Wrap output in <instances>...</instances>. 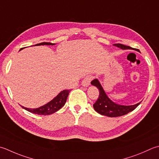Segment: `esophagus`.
I'll use <instances>...</instances> for the list:
<instances>
[{"label": "esophagus", "mask_w": 159, "mask_h": 159, "mask_svg": "<svg viewBox=\"0 0 159 159\" xmlns=\"http://www.w3.org/2000/svg\"><path fill=\"white\" fill-rule=\"evenodd\" d=\"M92 79H93V76H86L85 79L83 80L82 85L83 86H88V85H89V84H90V83H91Z\"/></svg>", "instance_id": "obj_1"}]
</instances>
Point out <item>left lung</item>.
Segmentation results:
<instances>
[{
    "mask_svg": "<svg viewBox=\"0 0 159 159\" xmlns=\"http://www.w3.org/2000/svg\"><path fill=\"white\" fill-rule=\"evenodd\" d=\"M114 45L122 49H132L129 46H126L125 45L120 44V43L114 44ZM91 83L92 85L96 86L99 90L98 98L94 102V104L93 105V107H94L96 111H97L98 113L101 115H105V116L109 117H118L123 116V115L128 114L130 111L135 110L139 106V105L141 103V102H139L136 105H128V106L116 104L107 97V96L105 94L100 83L98 82L97 79L92 80Z\"/></svg>",
    "mask_w": 159,
    "mask_h": 159,
    "instance_id": "8db88e82",
    "label": "left lung"
}]
</instances>
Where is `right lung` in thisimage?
<instances>
[{
    "label": "right lung",
    "mask_w": 159,
    "mask_h": 159,
    "mask_svg": "<svg viewBox=\"0 0 159 159\" xmlns=\"http://www.w3.org/2000/svg\"><path fill=\"white\" fill-rule=\"evenodd\" d=\"M54 45V43L43 42V43H39V44H36L35 45ZM70 92V90H67V89L63 90V91H62L61 93H59V94L50 102H49L48 103H47L46 105L40 107L39 108L30 109V108L24 107L23 106H22V107L24 108L25 110H26L27 111H30V112H32L34 114H40V115L51 114L56 112L57 111L60 110L62 107L64 106L65 102L67 101V96L69 95Z\"/></svg>",
    "instance_id": "1"
}]
</instances>
